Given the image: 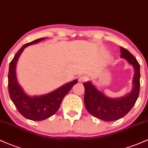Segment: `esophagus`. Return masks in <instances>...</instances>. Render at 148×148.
Here are the masks:
<instances>
[{
  "mask_svg": "<svg viewBox=\"0 0 148 148\" xmlns=\"http://www.w3.org/2000/svg\"><path fill=\"white\" fill-rule=\"evenodd\" d=\"M87 80H88V77H87V76H85V75L80 76V77H79V81H80V82H85V81H87Z\"/></svg>",
  "mask_w": 148,
  "mask_h": 148,
  "instance_id": "1",
  "label": "esophagus"
}]
</instances>
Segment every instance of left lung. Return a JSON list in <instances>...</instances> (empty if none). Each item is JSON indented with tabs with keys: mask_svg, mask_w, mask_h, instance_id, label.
<instances>
[{
	"mask_svg": "<svg viewBox=\"0 0 148 148\" xmlns=\"http://www.w3.org/2000/svg\"><path fill=\"white\" fill-rule=\"evenodd\" d=\"M121 57L134 66L133 90L123 97L111 99L96 89L90 82H84V102L90 114L106 121L118 120L126 115L135 105L140 92V65L136 58L127 49L120 47Z\"/></svg>",
	"mask_w": 148,
	"mask_h": 148,
	"instance_id": "left-lung-1",
	"label": "left lung"
}]
</instances>
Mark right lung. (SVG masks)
<instances>
[{
	"label": "right lung",
	"instance_id": "obj_1",
	"mask_svg": "<svg viewBox=\"0 0 148 148\" xmlns=\"http://www.w3.org/2000/svg\"><path fill=\"white\" fill-rule=\"evenodd\" d=\"M44 38L36 39L25 44L17 52L10 61L8 72V92L10 97L18 112L26 119L32 121H42L53 116L59 109L63 97L69 92L77 80H75L56 90L52 92L39 97H29L24 92L17 83L15 66L20 53L24 49L32 44H36Z\"/></svg>",
	"mask_w": 148,
	"mask_h": 148
}]
</instances>
